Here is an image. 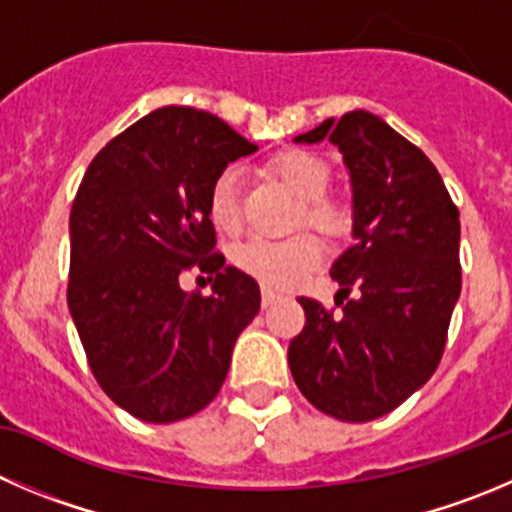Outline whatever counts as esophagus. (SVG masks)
<instances>
[{
	"label": "esophagus",
	"instance_id": "obj_1",
	"mask_svg": "<svg viewBox=\"0 0 512 512\" xmlns=\"http://www.w3.org/2000/svg\"><path fill=\"white\" fill-rule=\"evenodd\" d=\"M279 299H281V296L274 294V291H269V289L261 291V304H264V309H269V306H274Z\"/></svg>",
	"mask_w": 512,
	"mask_h": 512
}]
</instances>
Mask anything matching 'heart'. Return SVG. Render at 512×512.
<instances>
[{
  "instance_id": "1",
  "label": "heart",
  "mask_w": 512,
  "mask_h": 512,
  "mask_svg": "<svg viewBox=\"0 0 512 512\" xmlns=\"http://www.w3.org/2000/svg\"><path fill=\"white\" fill-rule=\"evenodd\" d=\"M269 170L301 201V221L329 238H339L349 231L352 226L349 208L324 196L332 180V170L326 160L309 150L289 148L271 158ZM208 216L213 226L228 236L241 231V180L233 168L223 170L213 180L211 193H208ZM233 261L243 274L256 279L269 291H284L319 269L324 261V246L311 233H299L286 241L251 238L238 248Z\"/></svg>"
}]
</instances>
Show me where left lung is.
I'll list each match as a JSON object with an SVG mask.
<instances>
[{"mask_svg":"<svg viewBox=\"0 0 512 512\" xmlns=\"http://www.w3.org/2000/svg\"><path fill=\"white\" fill-rule=\"evenodd\" d=\"M337 145L352 183L354 246L332 264V316L301 296L306 326L289 344L296 387L324 415L369 422L435 374L460 299V213L425 153L379 115L352 110L296 135ZM341 304V302H339Z\"/></svg>","mask_w":512,"mask_h":512,"instance_id":"left-lung-1","label":"left lung"}]
</instances>
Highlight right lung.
Here are the masks:
<instances>
[{
	"mask_svg": "<svg viewBox=\"0 0 512 512\" xmlns=\"http://www.w3.org/2000/svg\"><path fill=\"white\" fill-rule=\"evenodd\" d=\"M259 150L221 118L168 105L113 138L70 213L67 306L97 384L153 425L196 415L261 309L259 284L213 253L208 193L228 163ZM216 273L214 294L179 289Z\"/></svg>",
	"mask_w": 512,
	"mask_h": 512,
	"instance_id": "add662e5",
	"label": "right lung"
}]
</instances>
